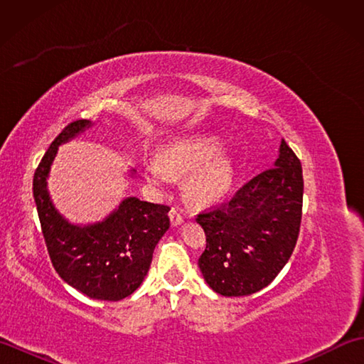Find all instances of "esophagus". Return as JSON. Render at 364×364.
I'll use <instances>...</instances> for the list:
<instances>
[{"instance_id": "esophagus-1", "label": "esophagus", "mask_w": 364, "mask_h": 364, "mask_svg": "<svg viewBox=\"0 0 364 364\" xmlns=\"http://www.w3.org/2000/svg\"><path fill=\"white\" fill-rule=\"evenodd\" d=\"M170 222H172L173 227H178L183 222V214L178 208H172V210H170Z\"/></svg>"}]
</instances>
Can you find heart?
Instances as JSON below:
<instances>
[{
	"label": "heart",
	"instance_id": "1",
	"mask_svg": "<svg viewBox=\"0 0 364 364\" xmlns=\"http://www.w3.org/2000/svg\"><path fill=\"white\" fill-rule=\"evenodd\" d=\"M220 141L213 136L180 139L159 151L158 162L146 166V176L161 183L167 175H186L189 197L210 203L220 198L230 186L231 167L225 156L218 154Z\"/></svg>",
	"mask_w": 364,
	"mask_h": 364
}]
</instances>
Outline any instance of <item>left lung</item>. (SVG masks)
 <instances>
[{
	"mask_svg": "<svg viewBox=\"0 0 364 364\" xmlns=\"http://www.w3.org/2000/svg\"><path fill=\"white\" fill-rule=\"evenodd\" d=\"M301 203L300 159L282 141L274 167L253 176L228 202L197 214L206 236L198 267L210 288L225 297L266 288L297 244Z\"/></svg>",
	"mask_w": 364,
	"mask_h": 364,
	"instance_id": "left-lung-1",
	"label": "left lung"
}]
</instances>
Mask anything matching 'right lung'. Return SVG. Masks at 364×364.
Listing matches in <instances>:
<instances>
[{"label": "right lung", "instance_id": "1", "mask_svg": "<svg viewBox=\"0 0 364 364\" xmlns=\"http://www.w3.org/2000/svg\"><path fill=\"white\" fill-rule=\"evenodd\" d=\"M75 120L51 142L33 180V194L53 267L84 296L117 301L131 296L149 272L153 250L170 227L167 205L128 197L103 222L80 227L68 223L50 200L46 176L58 146L89 128Z\"/></svg>", "mask_w": 364, "mask_h": 364}]
</instances>
